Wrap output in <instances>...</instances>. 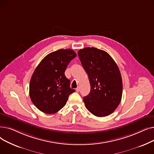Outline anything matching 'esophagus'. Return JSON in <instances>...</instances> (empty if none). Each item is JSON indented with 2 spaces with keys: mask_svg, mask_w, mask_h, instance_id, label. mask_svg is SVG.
Listing matches in <instances>:
<instances>
[{
  "mask_svg": "<svg viewBox=\"0 0 154 154\" xmlns=\"http://www.w3.org/2000/svg\"><path fill=\"white\" fill-rule=\"evenodd\" d=\"M75 91H76L77 92H79V91H80V88H79V87H77V88H76Z\"/></svg>",
  "mask_w": 154,
  "mask_h": 154,
  "instance_id": "34e87169",
  "label": "esophagus"
}]
</instances>
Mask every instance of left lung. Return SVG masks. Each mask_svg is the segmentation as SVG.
Returning <instances> with one entry per match:
<instances>
[{
	"instance_id": "8db88e82",
	"label": "left lung",
	"mask_w": 154,
	"mask_h": 154,
	"mask_svg": "<svg viewBox=\"0 0 154 154\" xmlns=\"http://www.w3.org/2000/svg\"><path fill=\"white\" fill-rule=\"evenodd\" d=\"M78 55L91 84V92L83 99L87 109L97 117L111 114L122 95V77L117 63L107 52L95 47L80 49Z\"/></svg>"
}]
</instances>
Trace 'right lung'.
Listing matches in <instances>:
<instances>
[{"label":"right lung","instance_id":"1","mask_svg":"<svg viewBox=\"0 0 154 154\" xmlns=\"http://www.w3.org/2000/svg\"><path fill=\"white\" fill-rule=\"evenodd\" d=\"M77 56L72 49H60L50 53L41 60L32 75L29 95L35 106L45 114H55L66 104L70 94V80L65 70Z\"/></svg>","mask_w":154,"mask_h":154}]
</instances>
